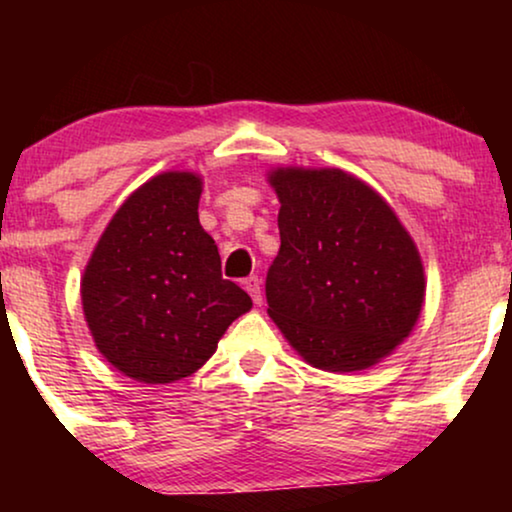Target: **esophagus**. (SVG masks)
Instances as JSON below:
<instances>
[{
  "mask_svg": "<svg viewBox=\"0 0 512 512\" xmlns=\"http://www.w3.org/2000/svg\"><path fill=\"white\" fill-rule=\"evenodd\" d=\"M242 284H244V289L249 291V296H251V300H254V305H261V300H263V296H261V279H258V277H247Z\"/></svg>",
  "mask_w": 512,
  "mask_h": 512,
  "instance_id": "1",
  "label": "esophagus"
}]
</instances>
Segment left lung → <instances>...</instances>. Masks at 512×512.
I'll return each mask as SVG.
<instances>
[{
    "instance_id": "obj_1",
    "label": "left lung",
    "mask_w": 512,
    "mask_h": 512,
    "mask_svg": "<svg viewBox=\"0 0 512 512\" xmlns=\"http://www.w3.org/2000/svg\"><path fill=\"white\" fill-rule=\"evenodd\" d=\"M279 254L268 314L300 359L326 373L373 368L415 328L424 263L389 202L340 167H272Z\"/></svg>"
}]
</instances>
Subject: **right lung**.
<instances>
[{
    "mask_svg": "<svg viewBox=\"0 0 512 512\" xmlns=\"http://www.w3.org/2000/svg\"><path fill=\"white\" fill-rule=\"evenodd\" d=\"M202 177L156 174L116 209L81 277L97 352L144 384L205 366L251 298L221 277V256L198 219Z\"/></svg>",
    "mask_w": 512,
    "mask_h": 512,
    "instance_id": "right-lung-1",
    "label": "right lung"
}]
</instances>
